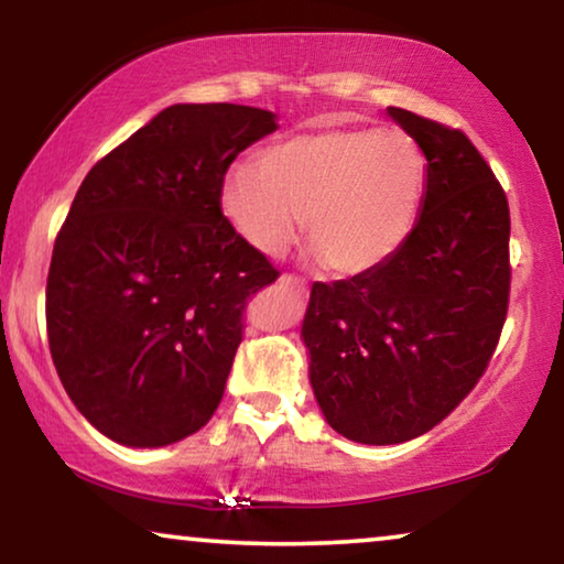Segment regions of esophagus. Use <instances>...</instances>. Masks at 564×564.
Instances as JSON below:
<instances>
[{
    "label": "esophagus",
    "instance_id": "1",
    "mask_svg": "<svg viewBox=\"0 0 564 564\" xmlns=\"http://www.w3.org/2000/svg\"><path fill=\"white\" fill-rule=\"evenodd\" d=\"M282 282L292 284L295 290H305V280H303V276H297V274H282Z\"/></svg>",
    "mask_w": 564,
    "mask_h": 564
}]
</instances>
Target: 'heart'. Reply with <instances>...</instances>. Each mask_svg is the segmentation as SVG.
Segmentation results:
<instances>
[{
    "instance_id": "obj_1",
    "label": "heart",
    "mask_w": 564,
    "mask_h": 564,
    "mask_svg": "<svg viewBox=\"0 0 564 564\" xmlns=\"http://www.w3.org/2000/svg\"><path fill=\"white\" fill-rule=\"evenodd\" d=\"M426 151L403 130L328 128L292 135L230 169L220 210L267 257L307 238L334 274H365L395 257L419 226Z\"/></svg>"
}]
</instances>
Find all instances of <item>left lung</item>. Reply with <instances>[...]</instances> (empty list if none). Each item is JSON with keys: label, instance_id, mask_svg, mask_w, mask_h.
Instances as JSON below:
<instances>
[{"label": "left lung", "instance_id": "1", "mask_svg": "<svg viewBox=\"0 0 564 564\" xmlns=\"http://www.w3.org/2000/svg\"><path fill=\"white\" fill-rule=\"evenodd\" d=\"M426 151L419 226L372 272L315 282L303 323L323 415L359 444L426 434L488 369L511 295V213L459 128L388 107Z\"/></svg>", "mask_w": 564, "mask_h": 564}]
</instances>
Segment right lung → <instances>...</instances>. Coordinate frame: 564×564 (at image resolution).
<instances>
[{
    "instance_id": "add662e5",
    "label": "right lung",
    "mask_w": 564,
    "mask_h": 564,
    "mask_svg": "<svg viewBox=\"0 0 564 564\" xmlns=\"http://www.w3.org/2000/svg\"><path fill=\"white\" fill-rule=\"evenodd\" d=\"M259 107L172 105L97 161L61 226L45 326L61 384L112 442L166 446L220 405L246 300L280 276L220 210Z\"/></svg>"
}]
</instances>
